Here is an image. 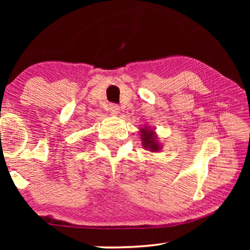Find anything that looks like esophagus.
I'll list each match as a JSON object with an SVG mask.
<instances>
[{"label":"esophagus","instance_id":"34e87169","mask_svg":"<svg viewBox=\"0 0 250 250\" xmlns=\"http://www.w3.org/2000/svg\"><path fill=\"white\" fill-rule=\"evenodd\" d=\"M108 110L111 113H113V115H116V113H118V111H119V105L116 104H109Z\"/></svg>","mask_w":250,"mask_h":250}]
</instances>
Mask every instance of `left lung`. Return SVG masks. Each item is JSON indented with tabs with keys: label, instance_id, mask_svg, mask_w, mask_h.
Here are the masks:
<instances>
[{
	"label": "left lung",
	"instance_id": "left-lung-1",
	"mask_svg": "<svg viewBox=\"0 0 250 250\" xmlns=\"http://www.w3.org/2000/svg\"><path fill=\"white\" fill-rule=\"evenodd\" d=\"M140 132L142 135L141 139L143 141V146H146V149H150L152 152H156L158 150H160V146L155 141L153 131L142 129V131H140Z\"/></svg>",
	"mask_w": 250,
	"mask_h": 250
}]
</instances>
